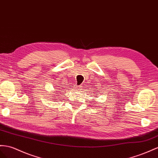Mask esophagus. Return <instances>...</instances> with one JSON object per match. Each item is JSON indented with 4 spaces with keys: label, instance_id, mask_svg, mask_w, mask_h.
I'll list each match as a JSON object with an SVG mask.
<instances>
[{
    "label": "esophagus",
    "instance_id": "esophagus-1",
    "mask_svg": "<svg viewBox=\"0 0 158 158\" xmlns=\"http://www.w3.org/2000/svg\"><path fill=\"white\" fill-rule=\"evenodd\" d=\"M81 86H78V87H77V89L80 90V89H81Z\"/></svg>",
    "mask_w": 158,
    "mask_h": 158
}]
</instances>
